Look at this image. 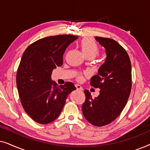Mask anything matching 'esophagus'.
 Segmentation results:
<instances>
[{"label":"esophagus","mask_w":150,"mask_h":150,"mask_svg":"<svg viewBox=\"0 0 150 150\" xmlns=\"http://www.w3.org/2000/svg\"><path fill=\"white\" fill-rule=\"evenodd\" d=\"M76 87L77 89H79V90H83V87H82L80 85H79V84H76Z\"/></svg>","instance_id":"esophagus-1"}]
</instances>
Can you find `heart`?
I'll list each match as a JSON object with an SVG mask.
<instances>
[{
  "label": "heart",
  "mask_w": 150,
  "mask_h": 150,
  "mask_svg": "<svg viewBox=\"0 0 150 150\" xmlns=\"http://www.w3.org/2000/svg\"><path fill=\"white\" fill-rule=\"evenodd\" d=\"M81 49L85 57L93 56L95 57L100 52V47L98 43L91 38L83 39L81 42Z\"/></svg>",
  "instance_id": "obj_1"
}]
</instances>
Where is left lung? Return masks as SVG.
<instances>
[{"label": "left lung", "instance_id": "left-lung-1", "mask_svg": "<svg viewBox=\"0 0 150 150\" xmlns=\"http://www.w3.org/2000/svg\"><path fill=\"white\" fill-rule=\"evenodd\" d=\"M95 38L106 49V58L90 82L100 89V95L93 98L85 89L82 110L90 124L99 127L113 122L124 108L132 88V74L130 57L118 42L110 38Z\"/></svg>", "mask_w": 150, "mask_h": 150}]
</instances>
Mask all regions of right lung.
Masks as SVG:
<instances>
[{"mask_svg": "<svg viewBox=\"0 0 150 150\" xmlns=\"http://www.w3.org/2000/svg\"><path fill=\"white\" fill-rule=\"evenodd\" d=\"M76 39L72 35L47 37L28 46L22 54L16 74L18 94L25 112L39 124L56 120L67 96L76 89L71 82L59 87L51 74L62 65L65 50Z\"/></svg>", "mask_w": 150, "mask_h": 150, "instance_id": "add662e5", "label": "right lung"}]
</instances>
